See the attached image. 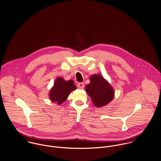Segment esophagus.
<instances>
[{"mask_svg": "<svg viewBox=\"0 0 161 161\" xmlns=\"http://www.w3.org/2000/svg\"><path fill=\"white\" fill-rule=\"evenodd\" d=\"M77 86H78V88L79 89H82L84 88L85 85H84V83H79L78 84Z\"/></svg>", "mask_w": 161, "mask_h": 161, "instance_id": "obj_1", "label": "esophagus"}]
</instances>
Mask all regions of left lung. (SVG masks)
I'll list each match as a JSON object with an SVG mask.
<instances>
[{
  "label": "left lung",
  "mask_w": 161,
  "mask_h": 161,
  "mask_svg": "<svg viewBox=\"0 0 161 161\" xmlns=\"http://www.w3.org/2000/svg\"><path fill=\"white\" fill-rule=\"evenodd\" d=\"M89 79L85 90L92 103L97 107L106 106L114 97V89L101 75H92Z\"/></svg>",
  "instance_id": "left-lung-1"
}]
</instances>
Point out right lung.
I'll list each match as a JSON object with an SVG mask.
<instances>
[{"instance_id":"right-lung-1","label":"right lung","mask_w":161,"mask_h":161,"mask_svg":"<svg viewBox=\"0 0 161 161\" xmlns=\"http://www.w3.org/2000/svg\"><path fill=\"white\" fill-rule=\"evenodd\" d=\"M76 89V86L73 80L65 81L62 77H58L49 91L50 100L60 105L66 101L70 92Z\"/></svg>"}]
</instances>
